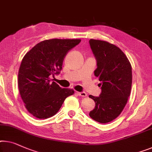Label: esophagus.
<instances>
[{
	"label": "esophagus",
	"mask_w": 152,
	"mask_h": 152,
	"mask_svg": "<svg viewBox=\"0 0 152 152\" xmlns=\"http://www.w3.org/2000/svg\"><path fill=\"white\" fill-rule=\"evenodd\" d=\"M77 94L80 97H86L87 96V94L85 92H77Z\"/></svg>",
	"instance_id": "esophagus-1"
}]
</instances>
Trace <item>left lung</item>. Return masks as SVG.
Listing matches in <instances>:
<instances>
[{
	"label": "left lung",
	"instance_id": "left-lung-1",
	"mask_svg": "<svg viewBox=\"0 0 152 152\" xmlns=\"http://www.w3.org/2000/svg\"><path fill=\"white\" fill-rule=\"evenodd\" d=\"M89 44L97 61L94 74L101 81L99 97L89 95L96 103L89 116L106 124L121 114L130 95L132 67L121 49L105 41L91 39Z\"/></svg>",
	"mask_w": 152,
	"mask_h": 152
}]
</instances>
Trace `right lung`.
<instances>
[{
	"label": "right lung",
	"mask_w": 152,
	"mask_h": 152,
	"mask_svg": "<svg viewBox=\"0 0 152 152\" xmlns=\"http://www.w3.org/2000/svg\"><path fill=\"white\" fill-rule=\"evenodd\" d=\"M80 41L44 40L24 55L18 72V88L26 110L36 118L53 117L65 98L74 94L73 89H62L51 82L50 76L60 73L67 52Z\"/></svg>",
	"instance_id": "1"
}]
</instances>
